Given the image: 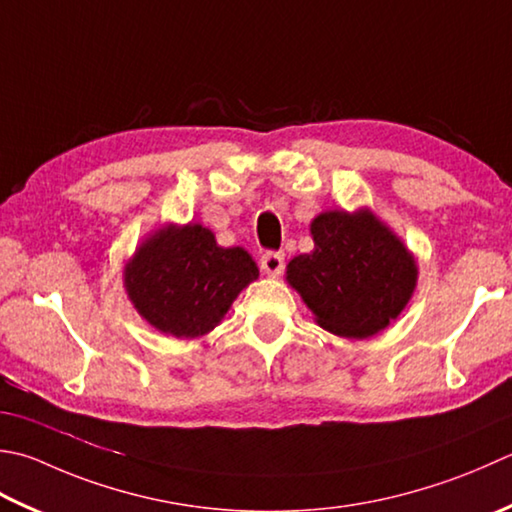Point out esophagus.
Instances as JSON below:
<instances>
[{"label": "esophagus", "instance_id": "1", "mask_svg": "<svg viewBox=\"0 0 512 512\" xmlns=\"http://www.w3.org/2000/svg\"><path fill=\"white\" fill-rule=\"evenodd\" d=\"M262 270L268 277H279L284 270V255L282 253H266L262 255Z\"/></svg>", "mask_w": 512, "mask_h": 512}]
</instances>
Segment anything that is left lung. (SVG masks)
Wrapping results in <instances>:
<instances>
[{"mask_svg":"<svg viewBox=\"0 0 512 512\" xmlns=\"http://www.w3.org/2000/svg\"><path fill=\"white\" fill-rule=\"evenodd\" d=\"M310 237L315 248L290 259L286 282L317 326L366 339L404 313L417 288V259L373 210H324L310 222Z\"/></svg>","mask_w":512,"mask_h":512,"instance_id":"obj_1","label":"left lung"}]
</instances>
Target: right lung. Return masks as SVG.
I'll list each match as a JSON object with an SVG mask.
<instances>
[{
    "instance_id": "obj_1",
    "label": "right lung",
    "mask_w": 512,
    "mask_h": 512,
    "mask_svg": "<svg viewBox=\"0 0 512 512\" xmlns=\"http://www.w3.org/2000/svg\"><path fill=\"white\" fill-rule=\"evenodd\" d=\"M257 277L248 250L219 246L213 230L193 222L159 226L124 264V288L139 317L177 339L208 335Z\"/></svg>"
}]
</instances>
